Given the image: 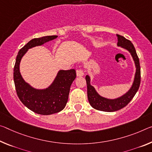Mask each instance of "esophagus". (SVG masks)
Here are the masks:
<instances>
[{"mask_svg":"<svg viewBox=\"0 0 152 152\" xmlns=\"http://www.w3.org/2000/svg\"><path fill=\"white\" fill-rule=\"evenodd\" d=\"M76 75L78 76H83L84 75V72L81 68L76 69Z\"/></svg>","mask_w":152,"mask_h":152,"instance_id":"esophagus-1","label":"esophagus"}]
</instances>
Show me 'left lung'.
I'll return each instance as SVG.
<instances>
[{
	"mask_svg": "<svg viewBox=\"0 0 152 152\" xmlns=\"http://www.w3.org/2000/svg\"><path fill=\"white\" fill-rule=\"evenodd\" d=\"M118 46L122 47L131 53L136 66V73L134 76V83L132 87L125 95L115 99H108L101 97L96 92L95 89L90 85V78L87 75L86 76V85H87L88 99L91 106L94 109L103 111V112H115L124 107L131 102L138 91L141 83V67L139 64V59L136 53L133 45L129 40L121 35L117 34Z\"/></svg>",
	"mask_w": 152,
	"mask_h": 152,
	"instance_id": "left-lung-1",
	"label": "left lung"
}]
</instances>
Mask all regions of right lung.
I'll return each mask as SVG.
<instances>
[{
    "mask_svg": "<svg viewBox=\"0 0 152 152\" xmlns=\"http://www.w3.org/2000/svg\"><path fill=\"white\" fill-rule=\"evenodd\" d=\"M57 37V36H47L31 40L19 50L14 66L13 80L17 95L25 106L38 114H53L66 107L71 85L76 77V70H60L49 88L37 90L23 80L20 72V63L29 49L42 45Z\"/></svg>",
    "mask_w": 152,
    "mask_h": 152,
    "instance_id": "1",
    "label": "right lung"
}]
</instances>
